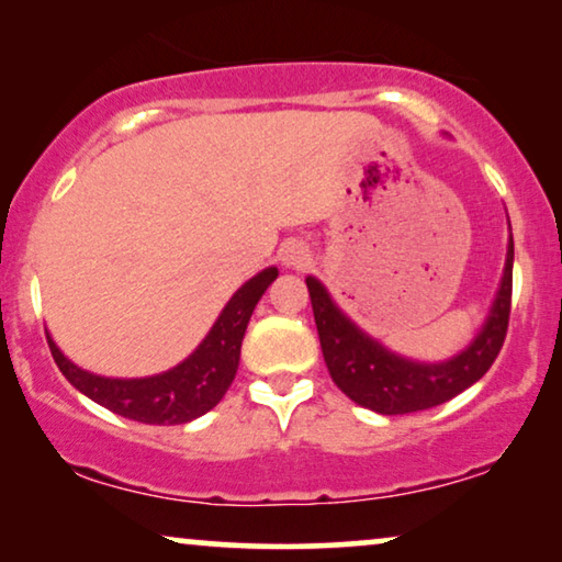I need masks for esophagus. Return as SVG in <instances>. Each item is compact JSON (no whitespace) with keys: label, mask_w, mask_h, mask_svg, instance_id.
I'll use <instances>...</instances> for the list:
<instances>
[{"label":"esophagus","mask_w":562,"mask_h":562,"mask_svg":"<svg viewBox=\"0 0 562 562\" xmlns=\"http://www.w3.org/2000/svg\"><path fill=\"white\" fill-rule=\"evenodd\" d=\"M280 259L285 267H305L311 261V251L303 241H288L282 244Z\"/></svg>","instance_id":"1"}]
</instances>
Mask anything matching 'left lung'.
<instances>
[{"instance_id": "obj_1", "label": "left lung", "mask_w": 562, "mask_h": 562, "mask_svg": "<svg viewBox=\"0 0 562 562\" xmlns=\"http://www.w3.org/2000/svg\"><path fill=\"white\" fill-rule=\"evenodd\" d=\"M512 272L514 238H508L504 277H501L498 295L481 334L458 357L437 364L414 362V359L387 351L383 344L359 331L336 308L331 295L326 293V288L316 277H305L321 351H324L331 380L359 406L385 416L414 414V411L434 408L454 398L488 372L501 347H504L508 313H512Z\"/></svg>"}]
</instances>
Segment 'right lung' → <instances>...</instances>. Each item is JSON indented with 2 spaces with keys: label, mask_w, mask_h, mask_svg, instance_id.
<instances>
[{
  "label": "right lung",
  "mask_w": 562,
  "mask_h": 562,
  "mask_svg": "<svg viewBox=\"0 0 562 562\" xmlns=\"http://www.w3.org/2000/svg\"><path fill=\"white\" fill-rule=\"evenodd\" d=\"M274 277L277 267H267L265 272L251 277L246 285L238 288L203 344L184 362L161 372V375L136 380L92 375V372L77 368L71 359H66L48 336L50 355H54L64 378L77 391L110 408L112 414L140 424H187L218 406V401L234 383L246 326H249L259 297L272 285Z\"/></svg>",
  "instance_id": "obj_1"
}]
</instances>
